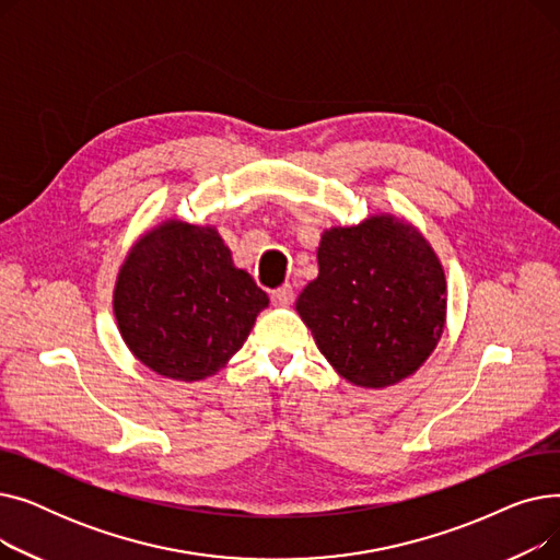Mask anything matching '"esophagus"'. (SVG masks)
Masks as SVG:
<instances>
[{"label":"esophagus","mask_w":560,"mask_h":560,"mask_svg":"<svg viewBox=\"0 0 560 560\" xmlns=\"http://www.w3.org/2000/svg\"><path fill=\"white\" fill-rule=\"evenodd\" d=\"M270 298H272V304L277 306H290L292 300H295V290H292L290 283H283L270 292Z\"/></svg>","instance_id":"obj_1"}]
</instances>
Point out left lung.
<instances>
[{"label":"left lung","instance_id":"left-lung-1","mask_svg":"<svg viewBox=\"0 0 560 560\" xmlns=\"http://www.w3.org/2000/svg\"><path fill=\"white\" fill-rule=\"evenodd\" d=\"M317 265L298 313L338 374L386 388L429 359L445 327L447 283L418 229L393 215L329 229Z\"/></svg>","mask_w":560,"mask_h":560}]
</instances>
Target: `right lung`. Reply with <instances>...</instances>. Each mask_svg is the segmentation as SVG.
<instances>
[{
	"instance_id": "obj_1",
	"label": "right lung",
	"mask_w": 560,
	"mask_h": 560,
	"mask_svg": "<svg viewBox=\"0 0 560 560\" xmlns=\"http://www.w3.org/2000/svg\"><path fill=\"white\" fill-rule=\"evenodd\" d=\"M268 295L233 268L213 226L170 220L131 247L113 308L133 357L156 374L199 381L247 340Z\"/></svg>"
}]
</instances>
